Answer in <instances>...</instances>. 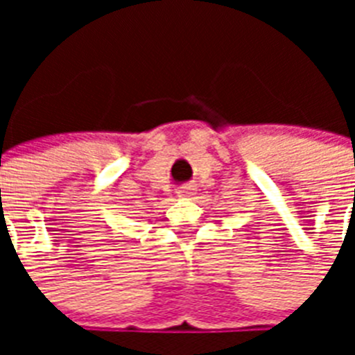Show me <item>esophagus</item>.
<instances>
[{
  "instance_id": "1",
  "label": "esophagus",
  "mask_w": 355,
  "mask_h": 355,
  "mask_svg": "<svg viewBox=\"0 0 355 355\" xmlns=\"http://www.w3.org/2000/svg\"><path fill=\"white\" fill-rule=\"evenodd\" d=\"M189 195H193V188L191 186H182V188L178 189V197H189Z\"/></svg>"
}]
</instances>
